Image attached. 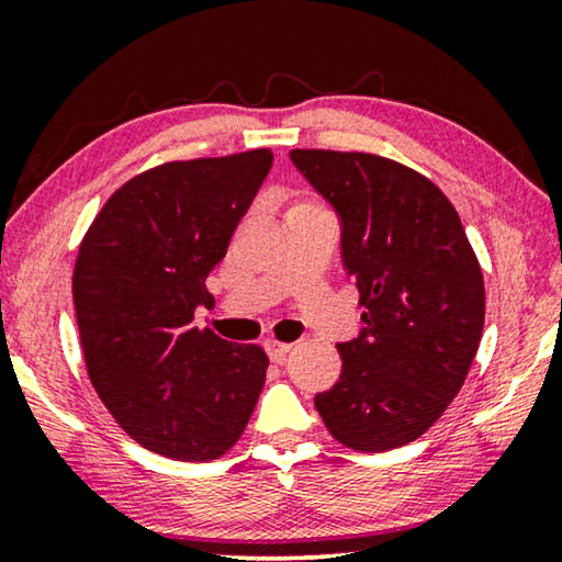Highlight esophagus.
I'll list each match as a JSON object with an SVG mask.
<instances>
[{"label":"esophagus","mask_w":562,"mask_h":562,"mask_svg":"<svg viewBox=\"0 0 562 562\" xmlns=\"http://www.w3.org/2000/svg\"><path fill=\"white\" fill-rule=\"evenodd\" d=\"M266 350H268V358H271L273 363H283L291 350V342H281V340H276V337H268Z\"/></svg>","instance_id":"obj_1"}]
</instances>
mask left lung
I'll list each match as a JSON object with an SVG mask.
<instances>
[{"instance_id":"obj_1","label":"left lung","mask_w":562,"mask_h":562,"mask_svg":"<svg viewBox=\"0 0 562 562\" xmlns=\"http://www.w3.org/2000/svg\"><path fill=\"white\" fill-rule=\"evenodd\" d=\"M291 160L340 217L366 325L337 345L340 381L314 406L345 448H402L442 417L479 352V258L450 199L414 168L356 150L296 148Z\"/></svg>"}]
</instances>
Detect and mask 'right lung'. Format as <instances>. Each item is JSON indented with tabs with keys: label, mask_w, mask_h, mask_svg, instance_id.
<instances>
[{
	"label": "right lung",
	"mask_w": 562,
	"mask_h": 562,
	"mask_svg": "<svg viewBox=\"0 0 562 562\" xmlns=\"http://www.w3.org/2000/svg\"><path fill=\"white\" fill-rule=\"evenodd\" d=\"M273 153L171 160L106 199L79 245L83 360L114 422L158 456L206 463L240 440L263 391L260 345L194 325L206 276L271 171Z\"/></svg>",
	"instance_id": "1"
}]
</instances>
